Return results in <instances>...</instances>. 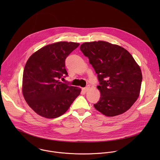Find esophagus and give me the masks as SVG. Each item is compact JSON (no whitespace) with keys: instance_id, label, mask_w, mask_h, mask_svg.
<instances>
[{"instance_id":"obj_1","label":"esophagus","mask_w":160,"mask_h":160,"mask_svg":"<svg viewBox=\"0 0 160 160\" xmlns=\"http://www.w3.org/2000/svg\"><path fill=\"white\" fill-rule=\"evenodd\" d=\"M89 89V86H87V87L83 88V89H82V91L84 92H87Z\"/></svg>"}]
</instances>
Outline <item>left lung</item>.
Listing matches in <instances>:
<instances>
[{"instance_id": "left-lung-1", "label": "left lung", "mask_w": 160, "mask_h": 160, "mask_svg": "<svg viewBox=\"0 0 160 160\" xmlns=\"http://www.w3.org/2000/svg\"><path fill=\"white\" fill-rule=\"evenodd\" d=\"M80 49L88 57L100 84V98L95 108L107 116L128 111L139 96L142 80L141 69L131 54L102 41L83 43Z\"/></svg>"}]
</instances>
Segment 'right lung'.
Returning a JSON list of instances; mask_svg holds the SVG:
<instances>
[{"mask_svg": "<svg viewBox=\"0 0 160 160\" xmlns=\"http://www.w3.org/2000/svg\"><path fill=\"white\" fill-rule=\"evenodd\" d=\"M79 43L58 42L45 46L28 60L23 71L22 92L28 105L46 118L64 114L81 89L59 81L68 76L65 59Z\"/></svg>", "mask_w": 160, "mask_h": 160, "instance_id": "add662e5", "label": "right lung"}]
</instances>
